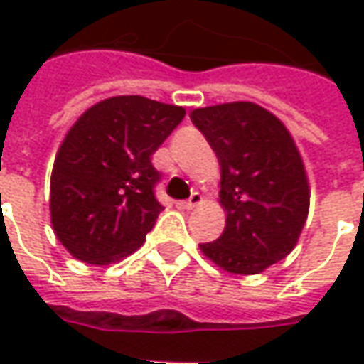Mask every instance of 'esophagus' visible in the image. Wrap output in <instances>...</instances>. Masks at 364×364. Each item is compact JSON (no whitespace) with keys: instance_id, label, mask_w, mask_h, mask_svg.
<instances>
[{"instance_id":"1","label":"esophagus","mask_w":364,"mask_h":364,"mask_svg":"<svg viewBox=\"0 0 364 364\" xmlns=\"http://www.w3.org/2000/svg\"><path fill=\"white\" fill-rule=\"evenodd\" d=\"M200 200H203V197H200L199 193H193V195H191L187 200H179V203H177V207L187 208V210H191V208H195L197 205H200Z\"/></svg>"}]
</instances>
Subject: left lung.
Returning <instances> with one entry per match:
<instances>
[{
    "label": "left lung",
    "mask_w": 364,
    "mask_h": 364,
    "mask_svg": "<svg viewBox=\"0 0 364 364\" xmlns=\"http://www.w3.org/2000/svg\"><path fill=\"white\" fill-rule=\"evenodd\" d=\"M217 154L226 225L200 250L230 274H258L284 260L306 225L309 187L301 157L282 122L252 102L189 114Z\"/></svg>",
    "instance_id": "left-lung-1"
}]
</instances>
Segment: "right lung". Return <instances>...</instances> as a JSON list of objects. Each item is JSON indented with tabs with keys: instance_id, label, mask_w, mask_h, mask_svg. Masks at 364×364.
Masks as SVG:
<instances>
[{
	"instance_id": "add662e5",
	"label": "right lung",
	"mask_w": 364,
	"mask_h": 364,
	"mask_svg": "<svg viewBox=\"0 0 364 364\" xmlns=\"http://www.w3.org/2000/svg\"><path fill=\"white\" fill-rule=\"evenodd\" d=\"M183 118L181 106L114 96L76 120L50 175V223L75 258L110 264L144 244L164 210L151 156Z\"/></svg>"
}]
</instances>
